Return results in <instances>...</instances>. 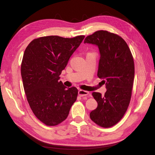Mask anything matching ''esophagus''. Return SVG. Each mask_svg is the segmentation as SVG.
<instances>
[{"label":"esophagus","mask_w":155,"mask_h":155,"mask_svg":"<svg viewBox=\"0 0 155 155\" xmlns=\"http://www.w3.org/2000/svg\"><path fill=\"white\" fill-rule=\"evenodd\" d=\"M78 96H81V97H83V96H88L90 95V93L88 92L87 91H85V90H78Z\"/></svg>","instance_id":"1"}]
</instances>
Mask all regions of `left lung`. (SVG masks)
<instances>
[{
    "label": "left lung",
    "instance_id": "8db88e82",
    "mask_svg": "<svg viewBox=\"0 0 155 155\" xmlns=\"http://www.w3.org/2000/svg\"><path fill=\"white\" fill-rule=\"evenodd\" d=\"M84 43L98 47L97 75L107 88L103 96L92 93L98 107L90 113V118L100 127H111L122 118L129 105L135 76L133 57L121 37L107 31H96L86 37Z\"/></svg>",
    "mask_w": 155,
    "mask_h": 155
}]
</instances>
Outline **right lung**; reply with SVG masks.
Returning a JSON list of instances; mask_svg holds the SVG:
<instances>
[{
    "label": "right lung",
    "instance_id": "obj_1",
    "mask_svg": "<svg viewBox=\"0 0 155 155\" xmlns=\"http://www.w3.org/2000/svg\"><path fill=\"white\" fill-rule=\"evenodd\" d=\"M84 38L41 37L25 49L21 64L25 92L34 115L47 126L64 121L77 100V89L67 88L59 80Z\"/></svg>",
    "mask_w": 155,
    "mask_h": 155
}]
</instances>
